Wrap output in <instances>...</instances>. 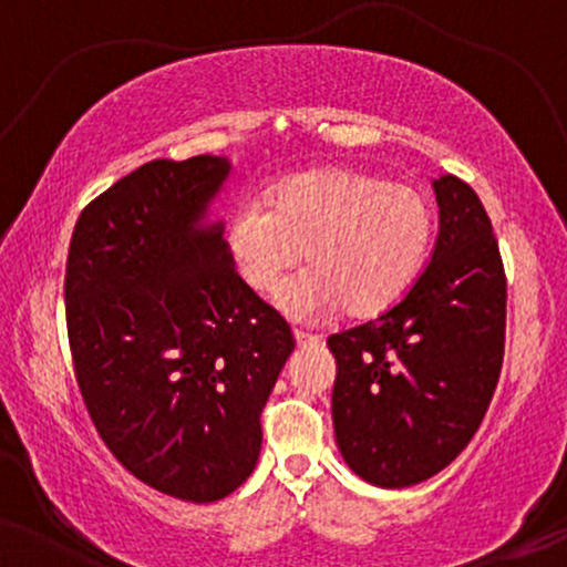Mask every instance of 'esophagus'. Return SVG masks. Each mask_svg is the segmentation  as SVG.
Listing matches in <instances>:
<instances>
[{"mask_svg": "<svg viewBox=\"0 0 567 567\" xmlns=\"http://www.w3.org/2000/svg\"><path fill=\"white\" fill-rule=\"evenodd\" d=\"M296 343L298 347H320V336H311V333H303V330H296Z\"/></svg>", "mask_w": 567, "mask_h": 567, "instance_id": "34e87169", "label": "esophagus"}]
</instances>
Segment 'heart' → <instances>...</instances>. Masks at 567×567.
<instances>
[{
    "mask_svg": "<svg viewBox=\"0 0 567 567\" xmlns=\"http://www.w3.org/2000/svg\"><path fill=\"white\" fill-rule=\"evenodd\" d=\"M432 207L415 186L351 167L301 173L243 199L226 224V256L258 296L275 292L301 256L311 266L279 296L296 317H375L400 301L424 266Z\"/></svg>",
    "mask_w": 567,
    "mask_h": 567,
    "instance_id": "1",
    "label": "heart"
}]
</instances>
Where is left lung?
<instances>
[{"mask_svg":"<svg viewBox=\"0 0 567 567\" xmlns=\"http://www.w3.org/2000/svg\"><path fill=\"white\" fill-rule=\"evenodd\" d=\"M440 234L392 309L328 338L338 375L336 442L379 487H408L470 445L496 392L506 275L483 202L455 175L434 181Z\"/></svg>","mask_w":567,"mask_h":567,"instance_id":"left-lung-1","label":"left lung"}]
</instances>
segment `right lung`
<instances>
[{
	"label": "right lung",
	"instance_id": "right-lung-1",
	"mask_svg": "<svg viewBox=\"0 0 567 567\" xmlns=\"http://www.w3.org/2000/svg\"><path fill=\"white\" fill-rule=\"evenodd\" d=\"M224 157L141 165L82 210L66 261V328L90 419L130 474L210 504L250 477L261 410L296 349L239 279L207 202Z\"/></svg>",
	"mask_w": 567,
	"mask_h": 567
}]
</instances>
